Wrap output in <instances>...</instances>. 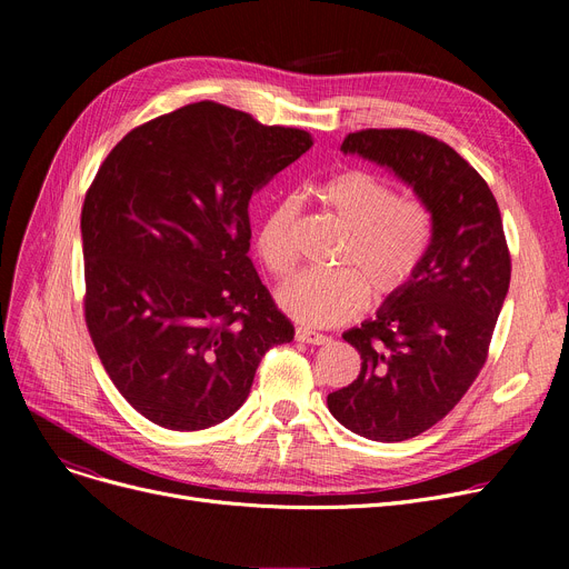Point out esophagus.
Listing matches in <instances>:
<instances>
[{
	"mask_svg": "<svg viewBox=\"0 0 569 569\" xmlns=\"http://www.w3.org/2000/svg\"><path fill=\"white\" fill-rule=\"evenodd\" d=\"M295 339L300 341V343H311V346H325V343H330V337H325V335H320V332H313V330H309V327H297V330H295Z\"/></svg>",
	"mask_w": 569,
	"mask_h": 569,
	"instance_id": "34e87169",
	"label": "esophagus"
}]
</instances>
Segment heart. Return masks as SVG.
<instances>
[{
    "instance_id": "b5f03b06",
    "label": "heart",
    "mask_w": 569,
    "mask_h": 569,
    "mask_svg": "<svg viewBox=\"0 0 569 569\" xmlns=\"http://www.w3.org/2000/svg\"><path fill=\"white\" fill-rule=\"evenodd\" d=\"M322 204L343 223L348 239L337 264L348 269H307L281 286L279 307L313 327H330L360 316L369 302L397 297L422 267L433 242V212L427 200L399 196L387 179L369 170H343L320 184ZM300 202L286 196L269 204L256 247L274 277H286L297 258L295 223Z\"/></svg>"
}]
</instances>
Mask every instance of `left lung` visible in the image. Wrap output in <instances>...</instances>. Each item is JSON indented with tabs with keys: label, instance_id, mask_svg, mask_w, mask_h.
<instances>
[{
	"label": "left lung",
	"instance_id": "left-lung-1",
	"mask_svg": "<svg viewBox=\"0 0 569 569\" xmlns=\"http://www.w3.org/2000/svg\"><path fill=\"white\" fill-rule=\"evenodd\" d=\"M341 152L390 168L436 221L412 281L343 335L362 369L327 397L352 433L399 442L440 422L482 371L512 258L489 184L447 142L412 129H365L348 133Z\"/></svg>",
	"mask_w": 569,
	"mask_h": 569
}]
</instances>
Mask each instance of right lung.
<instances>
[{"instance_id":"obj_1","label":"right lung","mask_w":569,"mask_h":569,"mask_svg":"<svg viewBox=\"0 0 569 569\" xmlns=\"http://www.w3.org/2000/svg\"><path fill=\"white\" fill-rule=\"evenodd\" d=\"M313 144L242 110L191 103L136 127L82 204L84 322L114 387L172 431L242 406L292 322L249 253V200Z\"/></svg>"}]
</instances>
